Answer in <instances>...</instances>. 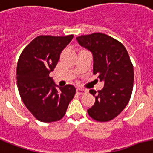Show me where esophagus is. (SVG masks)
Returning <instances> with one entry per match:
<instances>
[{"label":"esophagus","mask_w":153,"mask_h":153,"mask_svg":"<svg viewBox=\"0 0 153 153\" xmlns=\"http://www.w3.org/2000/svg\"><path fill=\"white\" fill-rule=\"evenodd\" d=\"M77 93L79 94H85L86 93V90L82 89H77Z\"/></svg>","instance_id":"34e87169"}]
</instances>
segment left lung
Returning <instances> with one entry per match:
<instances>
[{
	"mask_svg": "<svg viewBox=\"0 0 153 153\" xmlns=\"http://www.w3.org/2000/svg\"><path fill=\"white\" fill-rule=\"evenodd\" d=\"M82 46L94 56V74L105 85L97 93L95 104L88 114L98 122H108L120 115L130 101L134 86V67L126 48L121 42L102 33H94L76 38Z\"/></svg>",
	"mask_w": 153,
	"mask_h": 153,
	"instance_id": "8db88e82",
	"label": "left lung"
}]
</instances>
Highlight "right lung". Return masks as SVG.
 Returning <instances> with one entry per match:
<instances>
[{"mask_svg": "<svg viewBox=\"0 0 153 153\" xmlns=\"http://www.w3.org/2000/svg\"><path fill=\"white\" fill-rule=\"evenodd\" d=\"M73 37L38 36L25 47L19 58L16 79L19 95L32 115L43 123L61 120L76 93L72 85L56 89L49 76Z\"/></svg>", "mask_w": 153, "mask_h": 153, "instance_id": "right-lung-1", "label": "right lung"}]
</instances>
